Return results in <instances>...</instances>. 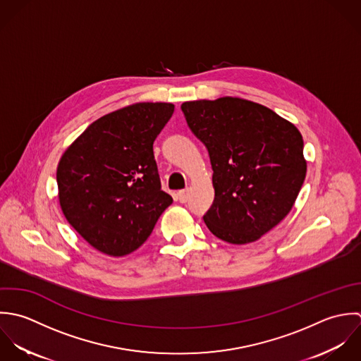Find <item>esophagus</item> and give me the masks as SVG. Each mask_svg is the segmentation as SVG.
Instances as JSON below:
<instances>
[{"label":"esophagus","mask_w":361,"mask_h":361,"mask_svg":"<svg viewBox=\"0 0 361 361\" xmlns=\"http://www.w3.org/2000/svg\"><path fill=\"white\" fill-rule=\"evenodd\" d=\"M177 200H178L181 204H185V202L188 201V190L178 191V192H177Z\"/></svg>","instance_id":"1"}]
</instances>
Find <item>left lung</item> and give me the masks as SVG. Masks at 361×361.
Returning a JSON list of instances; mask_svg holds the SVG:
<instances>
[{"mask_svg": "<svg viewBox=\"0 0 361 361\" xmlns=\"http://www.w3.org/2000/svg\"><path fill=\"white\" fill-rule=\"evenodd\" d=\"M191 131L205 144L215 200L204 216L217 238L259 240L291 211L307 173L302 137L274 110L241 97L184 102Z\"/></svg>", "mask_w": 361, "mask_h": 361, "instance_id": "1", "label": "left lung"}]
</instances>
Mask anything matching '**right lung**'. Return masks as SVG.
<instances>
[{
  "instance_id": "add662e5",
  "label": "right lung",
  "mask_w": 361,
  "mask_h": 361,
  "mask_svg": "<svg viewBox=\"0 0 361 361\" xmlns=\"http://www.w3.org/2000/svg\"><path fill=\"white\" fill-rule=\"evenodd\" d=\"M171 103H134L92 123L57 166L67 221L94 250L124 257L138 250L173 198L160 190L153 141Z\"/></svg>"
}]
</instances>
